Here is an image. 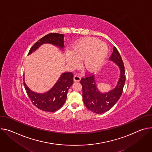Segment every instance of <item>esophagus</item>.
I'll list each match as a JSON object with an SVG mask.
<instances>
[{
	"label": "esophagus",
	"instance_id": "esophagus-1",
	"mask_svg": "<svg viewBox=\"0 0 152 152\" xmlns=\"http://www.w3.org/2000/svg\"><path fill=\"white\" fill-rule=\"evenodd\" d=\"M73 80H74L75 81H76V82H79V81H80V76H79V75H75L74 77H73Z\"/></svg>",
	"mask_w": 152,
	"mask_h": 152
}]
</instances>
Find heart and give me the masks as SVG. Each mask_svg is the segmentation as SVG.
<instances>
[{
    "instance_id": "heart-1",
    "label": "heart",
    "mask_w": 152,
    "mask_h": 152,
    "mask_svg": "<svg viewBox=\"0 0 152 152\" xmlns=\"http://www.w3.org/2000/svg\"><path fill=\"white\" fill-rule=\"evenodd\" d=\"M107 45L98 39L87 37L76 42L65 59L72 66H77L82 59V66L90 72L97 71L102 66L108 54Z\"/></svg>"
}]
</instances>
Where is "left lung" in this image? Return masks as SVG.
I'll return each mask as SVG.
<instances>
[{
  "label": "left lung",
  "mask_w": 152,
  "mask_h": 152,
  "mask_svg": "<svg viewBox=\"0 0 152 152\" xmlns=\"http://www.w3.org/2000/svg\"><path fill=\"white\" fill-rule=\"evenodd\" d=\"M120 68V78L116 87L108 93H102L96 87L94 75L82 77L80 84L82 87V97L86 107L90 111L101 114L112 108L120 98L126 82V72L121 55L115 47L110 58Z\"/></svg>",
  "instance_id": "1"
}]
</instances>
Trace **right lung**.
<instances>
[{"label": "right lung", "mask_w": 152, "mask_h": 152, "mask_svg": "<svg viewBox=\"0 0 152 152\" xmlns=\"http://www.w3.org/2000/svg\"><path fill=\"white\" fill-rule=\"evenodd\" d=\"M64 34L51 33L37 40L32 46L28 54L36 50L41 45L48 43L56 45L62 49L64 47ZM73 82V75L72 72L62 74L53 87L45 93H36L30 90L24 82L23 86L31 101L37 108L45 112H54L59 110L65 103L69 88Z\"/></svg>", "instance_id": "1"}]
</instances>
